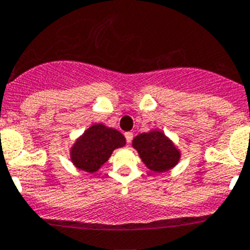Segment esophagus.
<instances>
[{
    "label": "esophagus",
    "mask_w": 250,
    "mask_h": 250,
    "mask_svg": "<svg viewBox=\"0 0 250 250\" xmlns=\"http://www.w3.org/2000/svg\"><path fill=\"white\" fill-rule=\"evenodd\" d=\"M125 140H127V143L129 144V143L132 142V139H133V133L132 132L125 133Z\"/></svg>",
    "instance_id": "34e87169"
}]
</instances>
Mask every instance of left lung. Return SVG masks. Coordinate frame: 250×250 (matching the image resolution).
<instances>
[{
	"mask_svg": "<svg viewBox=\"0 0 250 250\" xmlns=\"http://www.w3.org/2000/svg\"><path fill=\"white\" fill-rule=\"evenodd\" d=\"M133 147L142 161L154 172H165L178 164L181 152L160 130L142 133L133 139Z\"/></svg>",
	"mask_w": 250,
	"mask_h": 250,
	"instance_id": "1",
	"label": "left lung"
}]
</instances>
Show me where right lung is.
<instances>
[{
    "label": "right lung",
    "instance_id": "add662e5",
    "mask_svg": "<svg viewBox=\"0 0 250 250\" xmlns=\"http://www.w3.org/2000/svg\"><path fill=\"white\" fill-rule=\"evenodd\" d=\"M125 145V138L118 130L96 123L76 140L71 149V160L79 169L94 173L117 147Z\"/></svg>",
    "mask_w": 250,
    "mask_h": 250
}]
</instances>
